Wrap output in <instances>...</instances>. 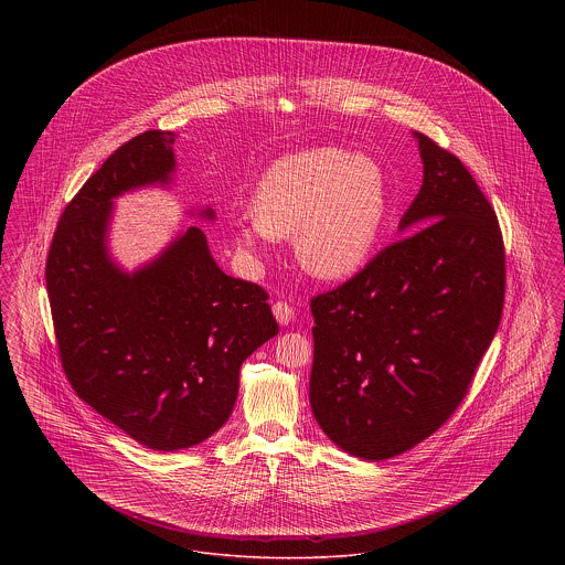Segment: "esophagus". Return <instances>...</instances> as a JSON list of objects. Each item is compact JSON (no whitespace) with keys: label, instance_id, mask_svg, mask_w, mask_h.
I'll return each mask as SVG.
<instances>
[{"label":"esophagus","instance_id":"34e87169","mask_svg":"<svg viewBox=\"0 0 565 565\" xmlns=\"http://www.w3.org/2000/svg\"><path fill=\"white\" fill-rule=\"evenodd\" d=\"M273 316H275V320L281 323V326H288V323L295 322V309H292L288 302H284V300H277V302L273 305Z\"/></svg>","mask_w":565,"mask_h":565}]
</instances>
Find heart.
Listing matches in <instances>:
<instances>
[{"label": "heart", "mask_w": 565, "mask_h": 565, "mask_svg": "<svg viewBox=\"0 0 565 565\" xmlns=\"http://www.w3.org/2000/svg\"><path fill=\"white\" fill-rule=\"evenodd\" d=\"M387 214L381 164L322 146L273 162L263 173L252 214L239 217L233 242L256 258L275 237H290L296 260L322 279L362 269L375 249Z\"/></svg>", "instance_id": "b5f03b06"}]
</instances>
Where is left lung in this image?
Segmentation results:
<instances>
[{
	"label": "left lung",
	"instance_id": "obj_1",
	"mask_svg": "<svg viewBox=\"0 0 565 565\" xmlns=\"http://www.w3.org/2000/svg\"><path fill=\"white\" fill-rule=\"evenodd\" d=\"M413 137L424 182L404 237L311 300V411L337 447L371 461L413 449L454 415L504 307L493 207L456 154Z\"/></svg>",
	"mask_w": 565,
	"mask_h": 565
}]
</instances>
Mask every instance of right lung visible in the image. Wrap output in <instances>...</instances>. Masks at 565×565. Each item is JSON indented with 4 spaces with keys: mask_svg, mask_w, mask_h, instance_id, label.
I'll list each match as a JSON object with an SVG mask.
<instances>
[{
    "mask_svg": "<svg viewBox=\"0 0 565 565\" xmlns=\"http://www.w3.org/2000/svg\"><path fill=\"white\" fill-rule=\"evenodd\" d=\"M175 137L146 131L122 143L65 207L46 260L72 387L154 451L189 449L220 430L237 401L243 360L279 332L269 295L220 269L196 226L131 273L111 258L114 199L169 186ZM199 215L215 217L212 207Z\"/></svg>",
    "mask_w": 565,
    "mask_h": 565,
    "instance_id": "right-lung-1",
    "label": "right lung"
}]
</instances>
